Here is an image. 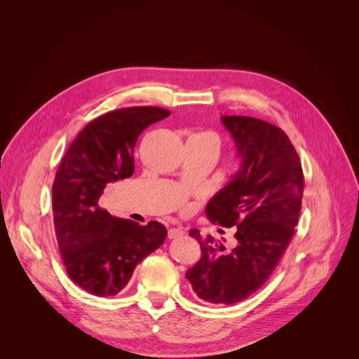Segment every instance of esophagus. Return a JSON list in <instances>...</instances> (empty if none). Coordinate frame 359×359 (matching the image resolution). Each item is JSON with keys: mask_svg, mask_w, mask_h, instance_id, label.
<instances>
[{"mask_svg": "<svg viewBox=\"0 0 359 359\" xmlns=\"http://www.w3.org/2000/svg\"><path fill=\"white\" fill-rule=\"evenodd\" d=\"M168 236H169V239L180 238V236H183V229H182V227H170L169 232H168Z\"/></svg>", "mask_w": 359, "mask_h": 359, "instance_id": "1", "label": "esophagus"}]
</instances>
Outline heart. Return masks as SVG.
Wrapping results in <instances>:
<instances>
[{"label":"heart","mask_w":359,"mask_h":359,"mask_svg":"<svg viewBox=\"0 0 359 359\" xmlns=\"http://www.w3.org/2000/svg\"><path fill=\"white\" fill-rule=\"evenodd\" d=\"M196 136H203V137H209L217 147H219V140H217V137L215 136V135H210V133H201V135H196Z\"/></svg>","instance_id":"heart-1"}]
</instances>
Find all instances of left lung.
Here are the masks:
<instances>
[{"instance_id":"8db88e82","label":"left lung","mask_w":359,"mask_h":359,"mask_svg":"<svg viewBox=\"0 0 359 359\" xmlns=\"http://www.w3.org/2000/svg\"><path fill=\"white\" fill-rule=\"evenodd\" d=\"M241 160L231 182L209 201L212 223L236 227L238 245L227 250L201 232L202 257L186 278L196 297L208 304H238L262 286L285 253L301 213L304 173L295 147L285 132L246 116H222Z\"/></svg>"}]
</instances>
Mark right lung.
Here are the masks:
<instances>
[{
	"instance_id": "add662e5",
	"label": "right lung",
	"mask_w": 359,
	"mask_h": 359,
	"mask_svg": "<svg viewBox=\"0 0 359 359\" xmlns=\"http://www.w3.org/2000/svg\"><path fill=\"white\" fill-rule=\"evenodd\" d=\"M170 114L128 107L90 121L64 154L53 183L55 236L70 279L95 297H113L136 266L161 246L166 227L111 216L99 206L106 184L135 172V144L143 130Z\"/></svg>"
}]
</instances>
